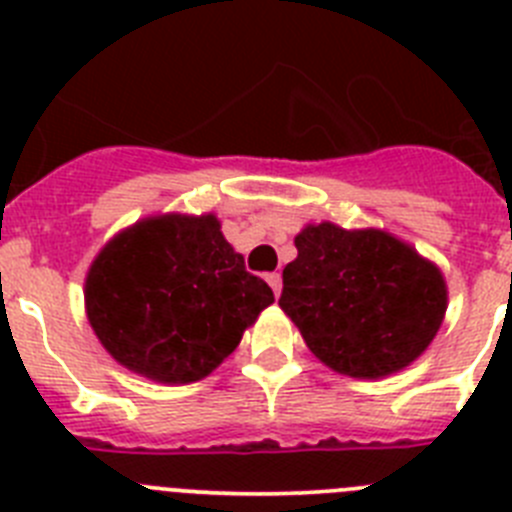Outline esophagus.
Listing matches in <instances>:
<instances>
[{
    "label": "esophagus",
    "instance_id": "esophagus-1",
    "mask_svg": "<svg viewBox=\"0 0 512 512\" xmlns=\"http://www.w3.org/2000/svg\"><path fill=\"white\" fill-rule=\"evenodd\" d=\"M266 282H269V287L274 289V295L279 297V292H282V274H279V271H274V274H269V277H266Z\"/></svg>",
    "mask_w": 512,
    "mask_h": 512
}]
</instances>
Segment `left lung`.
I'll return each mask as SVG.
<instances>
[{"label":"left lung","mask_w":512,"mask_h":512,"mask_svg":"<svg viewBox=\"0 0 512 512\" xmlns=\"http://www.w3.org/2000/svg\"><path fill=\"white\" fill-rule=\"evenodd\" d=\"M279 307L333 372L382 379L431 346L449 307L441 269L379 228L305 225Z\"/></svg>","instance_id":"left-lung-1"}]
</instances>
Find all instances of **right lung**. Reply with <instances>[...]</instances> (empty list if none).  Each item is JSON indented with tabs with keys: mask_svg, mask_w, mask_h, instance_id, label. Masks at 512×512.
I'll list each match as a JSON object with an SVG mask.
<instances>
[{
	"mask_svg": "<svg viewBox=\"0 0 512 512\" xmlns=\"http://www.w3.org/2000/svg\"><path fill=\"white\" fill-rule=\"evenodd\" d=\"M271 302V287L248 274L212 212L143 217L104 243L84 282L104 351L161 384L215 372Z\"/></svg>",
	"mask_w": 512,
	"mask_h": 512,
	"instance_id": "right-lung-1",
	"label": "right lung"
}]
</instances>
